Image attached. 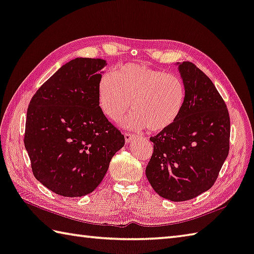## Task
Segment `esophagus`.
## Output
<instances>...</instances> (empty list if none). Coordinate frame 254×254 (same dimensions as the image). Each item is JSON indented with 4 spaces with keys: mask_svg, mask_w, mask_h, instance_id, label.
Listing matches in <instances>:
<instances>
[{
    "mask_svg": "<svg viewBox=\"0 0 254 254\" xmlns=\"http://www.w3.org/2000/svg\"><path fill=\"white\" fill-rule=\"evenodd\" d=\"M124 139H126V142L128 144V143H131L135 139V136L133 134H130V133H126V134H124Z\"/></svg>",
    "mask_w": 254,
    "mask_h": 254,
    "instance_id": "1",
    "label": "esophagus"
}]
</instances>
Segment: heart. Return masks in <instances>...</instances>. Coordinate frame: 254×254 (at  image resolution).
<instances>
[{
    "label": "heart",
    "instance_id": "obj_1",
    "mask_svg": "<svg viewBox=\"0 0 254 254\" xmlns=\"http://www.w3.org/2000/svg\"><path fill=\"white\" fill-rule=\"evenodd\" d=\"M186 99L181 77L140 63H127L112 73H104L98 84V101L103 113L119 121L132 105L134 113L124 124L139 130L146 127L152 132L167 130L180 118Z\"/></svg>",
    "mask_w": 254,
    "mask_h": 254
}]
</instances>
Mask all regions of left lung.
Here are the masks:
<instances>
[{
    "mask_svg": "<svg viewBox=\"0 0 254 254\" xmlns=\"http://www.w3.org/2000/svg\"><path fill=\"white\" fill-rule=\"evenodd\" d=\"M186 84L183 111L173 126L150 137L145 169L151 187L174 202L191 200L213 186L228 158L230 117L212 81L191 62L177 63Z\"/></svg>",
    "mask_w": 254,
    "mask_h": 254,
    "instance_id": "left-lung-1",
    "label": "left lung"
}]
</instances>
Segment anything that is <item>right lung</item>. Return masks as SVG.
<instances>
[{
	"label": "right lung",
	"instance_id": "1",
	"mask_svg": "<svg viewBox=\"0 0 254 254\" xmlns=\"http://www.w3.org/2000/svg\"><path fill=\"white\" fill-rule=\"evenodd\" d=\"M102 59L76 58L64 64L32 98L24 145L38 181L59 195L93 192L124 135L105 118L98 101Z\"/></svg>",
	"mask_w": 254,
	"mask_h": 254
}]
</instances>
